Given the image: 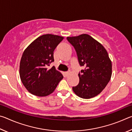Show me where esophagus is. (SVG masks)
<instances>
[{
  "label": "esophagus",
  "mask_w": 132,
  "mask_h": 132,
  "mask_svg": "<svg viewBox=\"0 0 132 132\" xmlns=\"http://www.w3.org/2000/svg\"><path fill=\"white\" fill-rule=\"evenodd\" d=\"M64 76H65L66 77H67L70 74V71H67V72H64Z\"/></svg>",
  "instance_id": "1"
}]
</instances>
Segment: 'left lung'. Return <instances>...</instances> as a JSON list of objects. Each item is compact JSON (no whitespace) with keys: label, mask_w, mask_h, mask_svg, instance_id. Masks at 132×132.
<instances>
[{"label":"left lung","mask_w":132,"mask_h":132,"mask_svg":"<svg viewBox=\"0 0 132 132\" xmlns=\"http://www.w3.org/2000/svg\"><path fill=\"white\" fill-rule=\"evenodd\" d=\"M76 51L80 66L79 83L73 91L79 97L90 99L105 88L112 76V62L103 45L86 34L67 37Z\"/></svg>","instance_id":"obj_1"}]
</instances>
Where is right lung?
I'll use <instances>...</instances> for the list:
<instances>
[{"label": "right lung", "instance_id": "right-lung-1", "mask_svg": "<svg viewBox=\"0 0 132 132\" xmlns=\"http://www.w3.org/2000/svg\"><path fill=\"white\" fill-rule=\"evenodd\" d=\"M64 37L45 34L38 37L24 51L20 63L22 83L32 94L46 97L52 94L63 78L55 67L48 69L53 62V51Z\"/></svg>", "mask_w": 132, "mask_h": 132}]
</instances>
